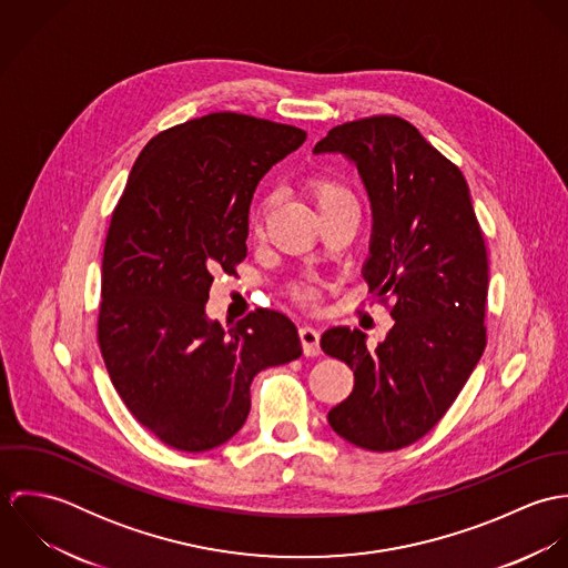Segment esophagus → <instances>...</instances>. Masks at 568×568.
Returning a JSON list of instances; mask_svg holds the SVG:
<instances>
[{
    "instance_id": "34e87169",
    "label": "esophagus",
    "mask_w": 568,
    "mask_h": 568,
    "mask_svg": "<svg viewBox=\"0 0 568 568\" xmlns=\"http://www.w3.org/2000/svg\"><path fill=\"white\" fill-rule=\"evenodd\" d=\"M300 341L304 347L306 356H320L322 347H320V329H315L313 325H302L300 327Z\"/></svg>"
}]
</instances>
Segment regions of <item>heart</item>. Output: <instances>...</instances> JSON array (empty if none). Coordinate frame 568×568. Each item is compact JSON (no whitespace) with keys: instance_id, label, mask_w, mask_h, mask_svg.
I'll list each match as a JSON object with an SVG mask.
<instances>
[{"instance_id":"heart-1","label":"heart","mask_w":568,"mask_h":568,"mask_svg":"<svg viewBox=\"0 0 568 568\" xmlns=\"http://www.w3.org/2000/svg\"><path fill=\"white\" fill-rule=\"evenodd\" d=\"M306 194H308V199L313 201V205L317 207L320 214L325 212V210H329V207H334V205H338V203L354 201L352 194H349V190H347L341 181H336L334 176H327V174L311 176V179L306 181ZM264 216H266V201L260 203V205L255 207L253 216H251V230H253L255 236L262 234ZM311 295H313V293H311L308 288L302 291V297H304V300H311Z\"/></svg>"}]
</instances>
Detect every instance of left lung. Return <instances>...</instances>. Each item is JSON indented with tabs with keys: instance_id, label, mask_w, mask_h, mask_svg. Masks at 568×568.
<instances>
[{
	"instance_id": "obj_1",
	"label": "left lung",
	"mask_w": 568,
	"mask_h": 568,
	"mask_svg": "<svg viewBox=\"0 0 568 568\" xmlns=\"http://www.w3.org/2000/svg\"><path fill=\"white\" fill-rule=\"evenodd\" d=\"M356 163L372 203L363 277L396 320L369 349L361 329H325L322 349L354 372L327 413L349 444L387 453L424 437L486 349L487 251L462 170L398 115L334 126L315 155Z\"/></svg>"
}]
</instances>
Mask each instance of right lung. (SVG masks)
<instances>
[{
    "label": "right lung",
    "mask_w": 568,
    "mask_h": 568,
    "mask_svg": "<svg viewBox=\"0 0 568 568\" xmlns=\"http://www.w3.org/2000/svg\"><path fill=\"white\" fill-rule=\"evenodd\" d=\"M297 126L210 113L155 135L129 174L102 255L98 343L133 417L163 444L203 453L232 439L257 372L302 356L295 324L268 308L227 329L205 313L219 271L246 255L248 205Z\"/></svg>",
    "instance_id": "add662e5"
}]
</instances>
